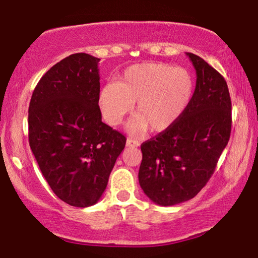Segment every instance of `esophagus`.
I'll use <instances>...</instances> for the list:
<instances>
[{
    "instance_id": "obj_1",
    "label": "esophagus",
    "mask_w": 258,
    "mask_h": 258,
    "mask_svg": "<svg viewBox=\"0 0 258 258\" xmlns=\"http://www.w3.org/2000/svg\"><path fill=\"white\" fill-rule=\"evenodd\" d=\"M139 145V141L134 140L132 138H127V140H126V146L127 147H138Z\"/></svg>"
}]
</instances>
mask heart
I'll return each instance as SVG.
<instances>
[{"instance_id":"b5f03b06","label":"heart","mask_w":258,"mask_h":258,"mask_svg":"<svg viewBox=\"0 0 258 258\" xmlns=\"http://www.w3.org/2000/svg\"><path fill=\"white\" fill-rule=\"evenodd\" d=\"M194 90V79L186 69L166 63H141L126 69L115 83L104 85L98 103L104 119L112 126L120 124L136 103L130 132L143 133L148 127L164 132L182 117Z\"/></svg>"}]
</instances>
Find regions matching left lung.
I'll list each match as a JSON object with an SVG mask.
<instances>
[{
    "label": "left lung",
    "instance_id": "8db88e82",
    "mask_svg": "<svg viewBox=\"0 0 258 258\" xmlns=\"http://www.w3.org/2000/svg\"><path fill=\"white\" fill-rule=\"evenodd\" d=\"M197 86L189 106L172 127L141 144L139 183L160 206L193 199L215 172L231 131V100L226 79L194 53L187 52Z\"/></svg>",
    "mask_w": 258,
    "mask_h": 258
}]
</instances>
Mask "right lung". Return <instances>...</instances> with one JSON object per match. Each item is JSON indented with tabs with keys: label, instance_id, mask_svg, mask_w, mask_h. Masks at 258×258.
<instances>
[{
	"label": "right lung",
	"instance_id": "1",
	"mask_svg": "<svg viewBox=\"0 0 258 258\" xmlns=\"http://www.w3.org/2000/svg\"><path fill=\"white\" fill-rule=\"evenodd\" d=\"M100 59L70 55L45 72L29 105V144L53 193L74 207L97 203L126 138L101 121Z\"/></svg>",
	"mask_w": 258,
	"mask_h": 258
}]
</instances>
